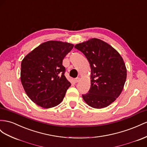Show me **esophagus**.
I'll return each mask as SVG.
<instances>
[{"label":"esophagus","mask_w":147,"mask_h":147,"mask_svg":"<svg viewBox=\"0 0 147 147\" xmlns=\"http://www.w3.org/2000/svg\"><path fill=\"white\" fill-rule=\"evenodd\" d=\"M80 78L78 77V78H76L75 79H74V82L75 83H77V82H78L79 81H80Z\"/></svg>","instance_id":"obj_1"}]
</instances>
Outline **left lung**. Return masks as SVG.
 Returning <instances> with one entry per match:
<instances>
[{
	"mask_svg": "<svg viewBox=\"0 0 147 147\" xmlns=\"http://www.w3.org/2000/svg\"><path fill=\"white\" fill-rule=\"evenodd\" d=\"M75 47L85 55L91 68V87L82 97L96 109L108 106L119 96L127 78V69L120 54L108 43L92 38Z\"/></svg>",
	"mask_w": 147,
	"mask_h": 147,
	"instance_id": "8db88e82",
	"label": "left lung"
}]
</instances>
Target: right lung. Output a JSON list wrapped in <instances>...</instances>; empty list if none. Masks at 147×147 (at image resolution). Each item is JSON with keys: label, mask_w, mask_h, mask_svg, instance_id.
I'll return each instance as SVG.
<instances>
[{"label": "right lung", "mask_w": 147, "mask_h": 147, "mask_svg": "<svg viewBox=\"0 0 147 147\" xmlns=\"http://www.w3.org/2000/svg\"><path fill=\"white\" fill-rule=\"evenodd\" d=\"M74 46L67 42L48 41L23 58L21 82L28 96L35 104L48 109L62 101L71 85L64 75L62 60Z\"/></svg>", "instance_id": "add662e5"}]
</instances>
